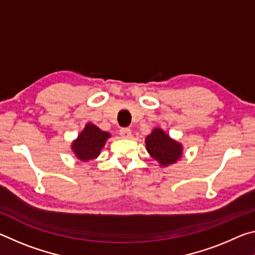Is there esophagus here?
Listing matches in <instances>:
<instances>
[{
	"instance_id": "1",
	"label": "esophagus",
	"mask_w": 255,
	"mask_h": 255,
	"mask_svg": "<svg viewBox=\"0 0 255 255\" xmlns=\"http://www.w3.org/2000/svg\"><path fill=\"white\" fill-rule=\"evenodd\" d=\"M120 136H122L123 138H130L131 137L130 128H122V129H120Z\"/></svg>"
}]
</instances>
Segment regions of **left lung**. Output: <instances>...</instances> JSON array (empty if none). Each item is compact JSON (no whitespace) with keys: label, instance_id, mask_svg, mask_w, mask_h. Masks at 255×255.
<instances>
[{"label":"left lung","instance_id":"obj_1","mask_svg":"<svg viewBox=\"0 0 255 255\" xmlns=\"http://www.w3.org/2000/svg\"><path fill=\"white\" fill-rule=\"evenodd\" d=\"M145 143L150 156L158 161L162 166L173 164L181 157V145L171 139L162 129H154L152 133L146 137Z\"/></svg>","mask_w":255,"mask_h":255}]
</instances>
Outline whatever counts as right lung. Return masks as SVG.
<instances>
[{
  "mask_svg": "<svg viewBox=\"0 0 255 255\" xmlns=\"http://www.w3.org/2000/svg\"><path fill=\"white\" fill-rule=\"evenodd\" d=\"M109 137V132L102 131L94 125L88 124L77 139L72 144V149L81 161H90L99 156Z\"/></svg>",
  "mask_w": 255,
  "mask_h": 255,
  "instance_id": "1",
  "label": "right lung"
}]
</instances>
